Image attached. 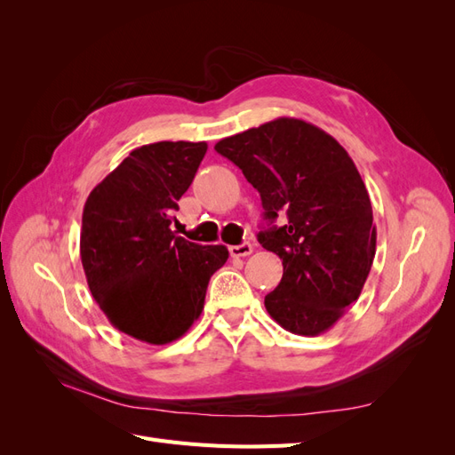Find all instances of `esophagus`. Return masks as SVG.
<instances>
[{"instance_id": "obj_1", "label": "esophagus", "mask_w": 455, "mask_h": 455, "mask_svg": "<svg viewBox=\"0 0 455 455\" xmlns=\"http://www.w3.org/2000/svg\"><path fill=\"white\" fill-rule=\"evenodd\" d=\"M254 251V246L251 243H243V244H233L229 246V254L233 258H244V256H251Z\"/></svg>"}]
</instances>
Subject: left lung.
<instances>
[{
    "instance_id": "1",
    "label": "left lung",
    "mask_w": 455,
    "mask_h": 455,
    "mask_svg": "<svg viewBox=\"0 0 455 455\" xmlns=\"http://www.w3.org/2000/svg\"><path fill=\"white\" fill-rule=\"evenodd\" d=\"M214 149L243 171L273 224L258 233L266 251L283 259V279L266 309L284 330L319 336L359 299L376 256V226L353 159L323 129L296 117L220 140Z\"/></svg>"
}]
</instances>
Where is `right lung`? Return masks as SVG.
Instances as JSON below:
<instances>
[{
    "label": "right lung",
    "mask_w": 455,
    "mask_h": 455,
    "mask_svg": "<svg viewBox=\"0 0 455 455\" xmlns=\"http://www.w3.org/2000/svg\"><path fill=\"white\" fill-rule=\"evenodd\" d=\"M206 148L184 140L136 148L84 209L79 254L92 298L117 330L151 346L188 332L229 256L224 244L189 243L171 229Z\"/></svg>",
    "instance_id": "add662e5"
}]
</instances>
